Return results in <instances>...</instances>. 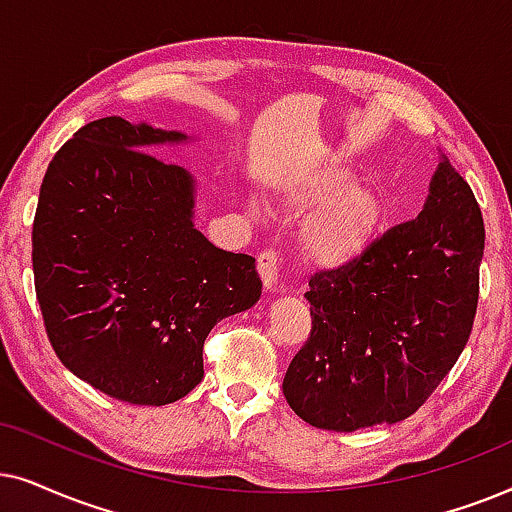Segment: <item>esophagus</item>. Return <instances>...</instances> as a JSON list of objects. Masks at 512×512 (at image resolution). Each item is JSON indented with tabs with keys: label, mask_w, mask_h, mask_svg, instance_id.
<instances>
[{
	"label": "esophagus",
	"mask_w": 512,
	"mask_h": 512,
	"mask_svg": "<svg viewBox=\"0 0 512 512\" xmlns=\"http://www.w3.org/2000/svg\"><path fill=\"white\" fill-rule=\"evenodd\" d=\"M257 271H260L264 285L274 290V285L278 283V252L274 248H264L257 255Z\"/></svg>",
	"instance_id": "obj_1"
}]
</instances>
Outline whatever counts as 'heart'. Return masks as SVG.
<instances>
[{"label":"heart","mask_w":512,"mask_h":512,"mask_svg":"<svg viewBox=\"0 0 512 512\" xmlns=\"http://www.w3.org/2000/svg\"><path fill=\"white\" fill-rule=\"evenodd\" d=\"M353 173L339 163L306 166L283 185L292 215H306L302 250L318 267H346L377 241L386 222V203L377 189L351 185Z\"/></svg>","instance_id":"obj_1"}]
</instances>
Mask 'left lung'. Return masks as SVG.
I'll return each instance as SVG.
<instances>
[{
	"instance_id": "8db88e82",
	"label": "left lung",
	"mask_w": 512,
	"mask_h": 512,
	"mask_svg": "<svg viewBox=\"0 0 512 512\" xmlns=\"http://www.w3.org/2000/svg\"><path fill=\"white\" fill-rule=\"evenodd\" d=\"M482 250L478 201L445 159L419 217L311 276V332L283 379L297 417L342 433L412 417L473 332Z\"/></svg>"
}]
</instances>
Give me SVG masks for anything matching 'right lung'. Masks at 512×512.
<instances>
[{"instance_id": "1", "label": "right lung", "mask_w": 512, "mask_h": 512, "mask_svg": "<svg viewBox=\"0 0 512 512\" xmlns=\"http://www.w3.org/2000/svg\"><path fill=\"white\" fill-rule=\"evenodd\" d=\"M175 131L105 117L53 156L32 224L34 290L67 370L133 405H168L203 377L217 320L262 295L255 257L194 229V182L145 149Z\"/></svg>"}]
</instances>
